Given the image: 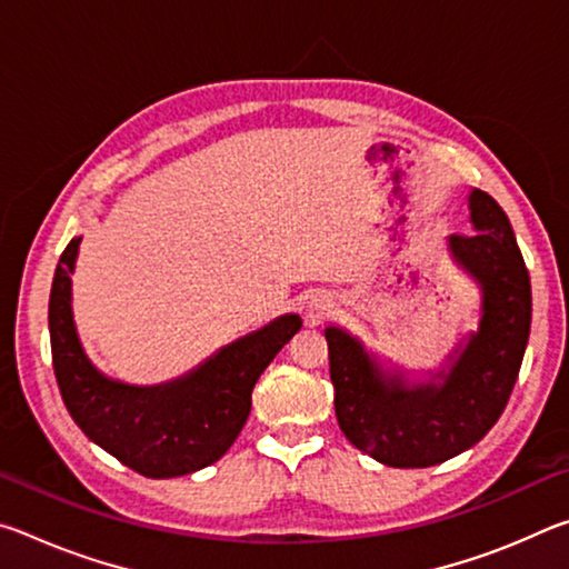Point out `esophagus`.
Wrapping results in <instances>:
<instances>
[{"mask_svg":"<svg viewBox=\"0 0 569 569\" xmlns=\"http://www.w3.org/2000/svg\"><path fill=\"white\" fill-rule=\"evenodd\" d=\"M331 311H333V306L329 298H323V296H313L311 301L303 306V316L308 323H321L323 319H329Z\"/></svg>","mask_w":569,"mask_h":569,"instance_id":"1","label":"esophagus"}]
</instances>
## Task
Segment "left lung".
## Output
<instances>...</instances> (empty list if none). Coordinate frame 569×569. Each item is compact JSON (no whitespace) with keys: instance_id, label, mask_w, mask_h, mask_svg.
<instances>
[{"instance_id":"left-lung-1","label":"left lung","mask_w":569,"mask_h":569,"mask_svg":"<svg viewBox=\"0 0 569 569\" xmlns=\"http://www.w3.org/2000/svg\"><path fill=\"white\" fill-rule=\"evenodd\" d=\"M467 206L471 236L445 246L479 288V321L439 371L387 366L341 326L323 331L339 427L387 467H435L475 447L502 417L525 359L532 288L515 230L487 192L471 188Z\"/></svg>"}]
</instances>
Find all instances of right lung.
<instances>
[{
    "instance_id": "right-lung-1",
    "label": "right lung",
    "mask_w": 569,
    "mask_h": 569,
    "mask_svg": "<svg viewBox=\"0 0 569 569\" xmlns=\"http://www.w3.org/2000/svg\"><path fill=\"white\" fill-rule=\"evenodd\" d=\"M80 243L82 236L64 248L50 293L52 363L67 411L84 437L146 477L170 479L210 467L238 439L258 377L301 331V316H278L178 379L152 387L112 379L84 353L74 326L72 273Z\"/></svg>"
}]
</instances>
